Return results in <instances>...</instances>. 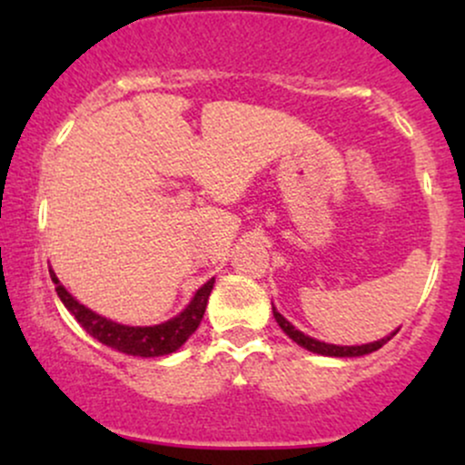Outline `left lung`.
<instances>
[{
  "mask_svg": "<svg viewBox=\"0 0 465 465\" xmlns=\"http://www.w3.org/2000/svg\"><path fill=\"white\" fill-rule=\"evenodd\" d=\"M273 317L275 322L280 323V328L284 330V332L291 336L292 341H295L297 345H302V348H306L308 351H314V354H323V356H339V359H343V356H362V354H371V351L381 350L382 345L387 343V341H391V336H396V332L385 336V339L376 341V343H367V345H351V348H348V345H330V343H323V341H317V339H311V336H306L303 332H300V330H295V325L288 323L284 317H282L280 312L275 311L273 308Z\"/></svg>",
  "mask_w": 465,
  "mask_h": 465,
  "instance_id": "8db88e82",
  "label": "left lung"
}]
</instances>
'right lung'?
<instances>
[{"instance_id":"add662e5","label":"right lung","mask_w":465,"mask_h":465,"mask_svg":"<svg viewBox=\"0 0 465 465\" xmlns=\"http://www.w3.org/2000/svg\"><path fill=\"white\" fill-rule=\"evenodd\" d=\"M52 282L56 284V292L61 297V302L65 303L69 312L76 317V322L87 330L94 339H98L100 343L106 348H114L122 354L129 356H143V359H153V356H165L173 354L174 350H179L185 341L194 334V330L199 328L203 314H205L207 300H210V292L214 288V280H210L207 284H203L196 291L194 300L190 302V306L185 308L179 317L170 319L162 325H151V328H133V325H122L114 323L109 319L100 317L89 308H84L83 303L74 300L72 295L65 291V286H61L54 271H50Z\"/></svg>"}]
</instances>
